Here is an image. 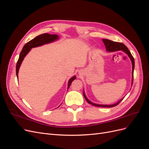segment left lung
<instances>
[{
	"mask_svg": "<svg viewBox=\"0 0 149 149\" xmlns=\"http://www.w3.org/2000/svg\"><path fill=\"white\" fill-rule=\"evenodd\" d=\"M102 41L104 44L106 46V50L109 52H116V51H123L124 52H125L127 55H128L129 57L130 58V60H131L132 62V83H133V78H134V65H135V62H134V58L132 56V54L130 53V51L129 50V49L127 48V47H126L124 44L122 43H119V42H113L111 41V40H107V39H102ZM83 95L84 98L86 99V100L89 103L91 104L93 106H96V107H114L116 106H117L118 104L122 101V100H123L124 98L122 99L119 101H118V102H116V104H109V105H103V104H95L93 103L92 102L90 101L88 99L86 96L84 92H83Z\"/></svg>",
	"mask_w": 149,
	"mask_h": 149,
	"instance_id": "1",
	"label": "left lung"
}]
</instances>
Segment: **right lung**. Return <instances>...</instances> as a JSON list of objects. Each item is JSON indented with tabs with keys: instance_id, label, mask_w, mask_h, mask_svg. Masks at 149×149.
<instances>
[{
	"instance_id": "add662e5",
	"label": "right lung",
	"mask_w": 149,
	"mask_h": 149,
	"mask_svg": "<svg viewBox=\"0 0 149 149\" xmlns=\"http://www.w3.org/2000/svg\"><path fill=\"white\" fill-rule=\"evenodd\" d=\"M58 39V36L57 35H54V34L50 35L48 33H43L37 36V37H36L35 38L30 40V41L28 43H26L23 47V48H22V50L20 53L19 60H18L17 63L16 74L17 76V78H18V74H19V70L20 68V66L22 64V62L24 60V57L27 55V53L30 51V49L31 48L34 47L42 46L43 45L53 42ZM76 78V77L74 76L73 77L70 78V79L68 81V89L69 87L70 86L72 81H73L74 79H75Z\"/></svg>"
}]
</instances>
